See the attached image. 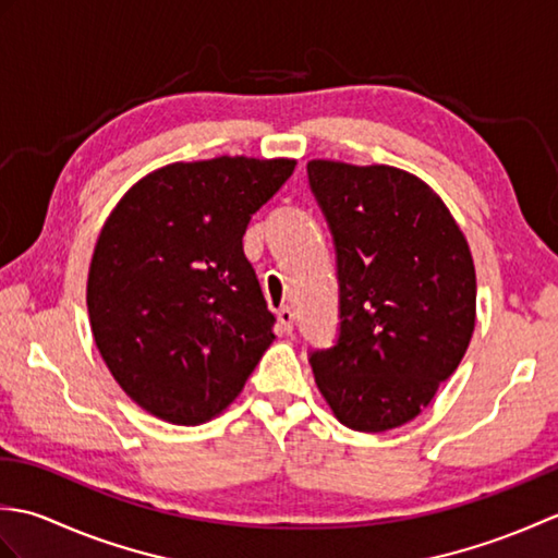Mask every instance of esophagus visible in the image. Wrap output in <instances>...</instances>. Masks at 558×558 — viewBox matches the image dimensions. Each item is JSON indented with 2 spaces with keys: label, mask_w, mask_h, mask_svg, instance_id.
<instances>
[{
  "label": "esophagus",
  "mask_w": 558,
  "mask_h": 558,
  "mask_svg": "<svg viewBox=\"0 0 558 558\" xmlns=\"http://www.w3.org/2000/svg\"><path fill=\"white\" fill-rule=\"evenodd\" d=\"M278 328H280V333H286V336L292 333L294 314H292L290 306H280V310H278Z\"/></svg>",
  "instance_id": "esophagus-1"
}]
</instances>
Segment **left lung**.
<instances>
[{
    "label": "left lung",
    "instance_id": "obj_1",
    "mask_svg": "<svg viewBox=\"0 0 558 558\" xmlns=\"http://www.w3.org/2000/svg\"><path fill=\"white\" fill-rule=\"evenodd\" d=\"M336 240L338 345L312 354L340 424L396 429L429 405L475 333L477 276L448 206L393 165L306 162Z\"/></svg>",
    "mask_w": 558,
    "mask_h": 558
}]
</instances>
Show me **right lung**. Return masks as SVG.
I'll list each match as a JSON object with an SVG mask.
<instances>
[{
    "mask_svg": "<svg viewBox=\"0 0 558 558\" xmlns=\"http://www.w3.org/2000/svg\"><path fill=\"white\" fill-rule=\"evenodd\" d=\"M298 160L220 156L141 177L105 220L86 304L114 381L141 410L196 426L232 405L276 340L246 225Z\"/></svg>",
    "mask_w": 558,
    "mask_h": 558,
    "instance_id": "obj_1",
    "label": "right lung"
}]
</instances>
